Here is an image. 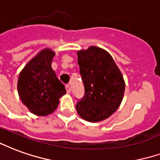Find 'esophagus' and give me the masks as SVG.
Instances as JSON below:
<instances>
[{
	"instance_id": "34e87169",
	"label": "esophagus",
	"mask_w": 160,
	"mask_h": 160,
	"mask_svg": "<svg viewBox=\"0 0 160 160\" xmlns=\"http://www.w3.org/2000/svg\"><path fill=\"white\" fill-rule=\"evenodd\" d=\"M66 91H67V92H68V93H70V92H71L70 85H67V86H66Z\"/></svg>"
}]
</instances>
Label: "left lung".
<instances>
[{
    "label": "left lung",
    "instance_id": "obj_1",
    "mask_svg": "<svg viewBox=\"0 0 160 160\" xmlns=\"http://www.w3.org/2000/svg\"><path fill=\"white\" fill-rule=\"evenodd\" d=\"M85 95L76 104L78 114L89 122L111 116L119 107L125 83L112 56L98 47L77 52Z\"/></svg>",
    "mask_w": 160,
    "mask_h": 160
}]
</instances>
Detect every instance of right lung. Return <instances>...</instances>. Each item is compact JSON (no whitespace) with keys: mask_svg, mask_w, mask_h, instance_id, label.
<instances>
[{"mask_svg":"<svg viewBox=\"0 0 160 160\" xmlns=\"http://www.w3.org/2000/svg\"><path fill=\"white\" fill-rule=\"evenodd\" d=\"M55 52L45 48L34 57L20 72L18 92L21 101L32 113L46 116L58 106L59 98L66 93L63 84L52 68Z\"/></svg>","mask_w":160,"mask_h":160,"instance_id":"1","label":"right lung"}]
</instances>
